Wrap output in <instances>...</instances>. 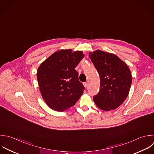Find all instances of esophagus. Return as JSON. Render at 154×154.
<instances>
[{
	"instance_id": "obj_1",
	"label": "esophagus",
	"mask_w": 154,
	"mask_h": 154,
	"mask_svg": "<svg viewBox=\"0 0 154 154\" xmlns=\"http://www.w3.org/2000/svg\"><path fill=\"white\" fill-rule=\"evenodd\" d=\"M83 85H84L85 88H86L88 86V83L86 82H85V83H83Z\"/></svg>"
}]
</instances>
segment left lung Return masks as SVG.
<instances>
[{"label":"left lung","instance_id":"8db88e82","mask_svg":"<svg viewBox=\"0 0 154 154\" xmlns=\"http://www.w3.org/2000/svg\"><path fill=\"white\" fill-rule=\"evenodd\" d=\"M89 56L100 77V89L94 97V103L104 111L117 109L130 92L132 75L128 66L116 55L100 50L89 52Z\"/></svg>","mask_w":154,"mask_h":154}]
</instances>
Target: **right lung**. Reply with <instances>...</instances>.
<instances>
[{
  "instance_id": "obj_1",
  "label": "right lung",
  "mask_w": 154,
  "mask_h": 154,
  "mask_svg": "<svg viewBox=\"0 0 154 154\" xmlns=\"http://www.w3.org/2000/svg\"><path fill=\"white\" fill-rule=\"evenodd\" d=\"M84 56L83 51L60 50L38 67L36 76L40 92L52 110L65 111L72 107L83 94L85 87L75 68Z\"/></svg>"
}]
</instances>
